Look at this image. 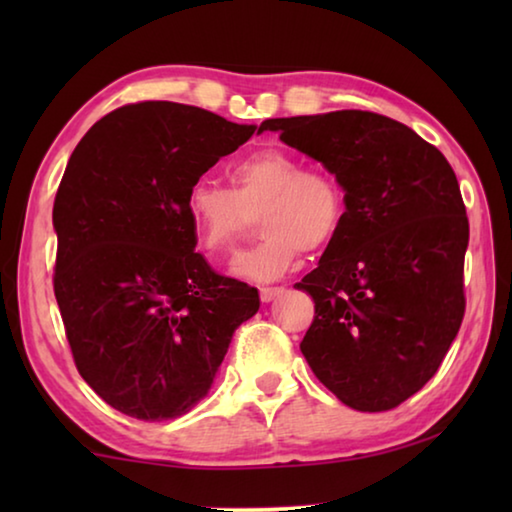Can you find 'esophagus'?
<instances>
[{"label":"esophagus","instance_id":"34e87169","mask_svg":"<svg viewBox=\"0 0 512 512\" xmlns=\"http://www.w3.org/2000/svg\"><path fill=\"white\" fill-rule=\"evenodd\" d=\"M282 291H284L282 287H262V289H259V298H262V302H271V300L280 296Z\"/></svg>","mask_w":512,"mask_h":512}]
</instances>
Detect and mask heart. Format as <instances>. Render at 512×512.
<instances>
[{"label": "heart", "instance_id": "obj_1", "mask_svg": "<svg viewBox=\"0 0 512 512\" xmlns=\"http://www.w3.org/2000/svg\"><path fill=\"white\" fill-rule=\"evenodd\" d=\"M345 210L343 187L334 176L305 169L300 158L282 149L255 151L232 164L228 189L201 178L185 196L189 228L207 255L235 250L259 214L262 244L235 264L237 275L257 282L287 275L302 250L318 253L332 244Z\"/></svg>", "mask_w": 512, "mask_h": 512}]
</instances>
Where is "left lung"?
I'll return each mask as SVG.
<instances>
[{"label":"left lung","instance_id":"left-lung-1","mask_svg":"<svg viewBox=\"0 0 512 512\" xmlns=\"http://www.w3.org/2000/svg\"><path fill=\"white\" fill-rule=\"evenodd\" d=\"M345 194V221L296 289L316 302L300 350L354 411H388L436 375L461 327L470 239L454 169L436 146L363 110L266 119Z\"/></svg>","mask_w":512,"mask_h":512}]
</instances>
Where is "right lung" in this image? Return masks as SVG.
Returning <instances> with one entry per match:
<instances>
[{
    "mask_svg": "<svg viewBox=\"0 0 512 512\" xmlns=\"http://www.w3.org/2000/svg\"><path fill=\"white\" fill-rule=\"evenodd\" d=\"M253 133L203 108L144 101L99 119L67 162L54 293L81 377L124 415L192 411L235 329L257 314V289L194 253L185 214L189 185Z\"/></svg>",
    "mask_w": 512,
    "mask_h": 512,
    "instance_id": "obj_1",
    "label": "right lung"
}]
</instances>
